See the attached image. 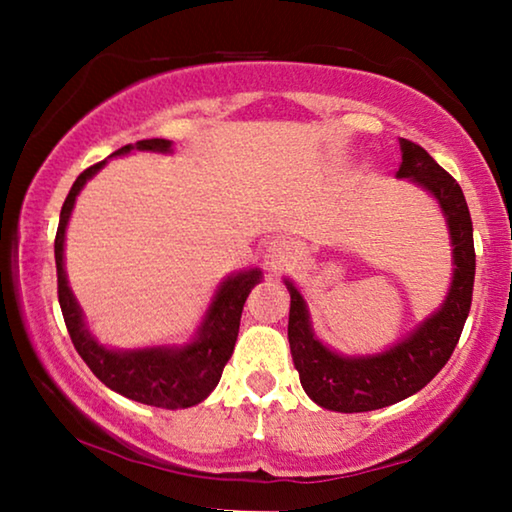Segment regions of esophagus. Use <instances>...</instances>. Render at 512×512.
<instances>
[{"mask_svg": "<svg viewBox=\"0 0 512 512\" xmlns=\"http://www.w3.org/2000/svg\"><path fill=\"white\" fill-rule=\"evenodd\" d=\"M296 257V244L287 237H277L264 250V264L271 273H280Z\"/></svg>", "mask_w": 512, "mask_h": 512, "instance_id": "obj_1", "label": "esophagus"}]
</instances>
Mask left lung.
Instances as JSON below:
<instances>
[{
	"mask_svg": "<svg viewBox=\"0 0 512 512\" xmlns=\"http://www.w3.org/2000/svg\"><path fill=\"white\" fill-rule=\"evenodd\" d=\"M402 164L397 180L422 187L445 216L452 244V282L436 311L404 339L375 354H341L318 339L307 300L289 277V345L305 393L318 406L339 413H363L402 402L422 391L452 357L470 314L474 287L472 219L463 189L422 149L400 137Z\"/></svg>",
	"mask_w": 512,
	"mask_h": 512,
	"instance_id": "1",
	"label": "left lung"
}]
</instances>
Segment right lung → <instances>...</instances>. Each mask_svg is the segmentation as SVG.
Returning a JSON list of instances; mask_svg holds the SVG:
<instances>
[{"label": "right lung", "mask_w": 512, "mask_h": 512, "mask_svg": "<svg viewBox=\"0 0 512 512\" xmlns=\"http://www.w3.org/2000/svg\"><path fill=\"white\" fill-rule=\"evenodd\" d=\"M133 151L149 153H171L173 142L169 140H140L137 144H126L110 158L128 155ZM108 158V160H110ZM103 160L94 167L85 169L60 210L58 232H56V273H58V302L63 309L67 332L81 359L112 391L128 397V400L158 406V409H189L203 402L219 384L225 363L235 350L239 320L244 311V302L255 284L262 282L259 268L237 271L223 277L214 296L207 305L201 325L187 343L173 345H146V348H108L90 332L79 300L72 293L65 271V232L69 216L76 205V196L81 194L90 178L106 167Z\"/></svg>", "instance_id": "1"}]
</instances>
